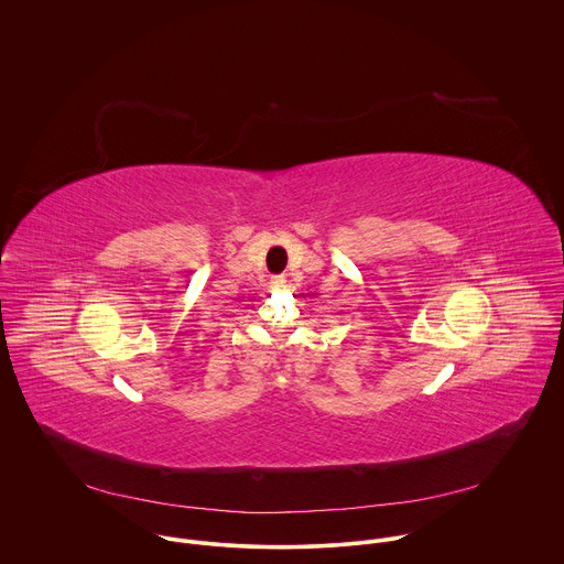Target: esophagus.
<instances>
[{
  "label": "esophagus",
  "instance_id": "esophagus-1",
  "mask_svg": "<svg viewBox=\"0 0 564 564\" xmlns=\"http://www.w3.org/2000/svg\"><path fill=\"white\" fill-rule=\"evenodd\" d=\"M284 286H286L284 275H273V278H271V289H284Z\"/></svg>",
  "mask_w": 564,
  "mask_h": 564
}]
</instances>
